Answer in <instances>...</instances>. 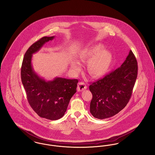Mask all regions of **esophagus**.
<instances>
[{
  "mask_svg": "<svg viewBox=\"0 0 155 155\" xmlns=\"http://www.w3.org/2000/svg\"><path fill=\"white\" fill-rule=\"evenodd\" d=\"M87 88V85L84 82H80L78 85V89L79 91H82Z\"/></svg>",
  "mask_w": 155,
  "mask_h": 155,
  "instance_id": "obj_1",
  "label": "esophagus"
}]
</instances>
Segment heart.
Returning a JSON list of instances; mask_svg holds the SVG:
<instances>
[{"label":"heart","mask_w":155,"mask_h":155,"mask_svg":"<svg viewBox=\"0 0 155 155\" xmlns=\"http://www.w3.org/2000/svg\"><path fill=\"white\" fill-rule=\"evenodd\" d=\"M104 46L101 44L89 46L83 48L78 54V59L81 63H88L87 70L89 73L94 77H101L106 74L110 67L112 53L103 50ZM71 67L75 72H79L81 64L77 61H73Z\"/></svg>","instance_id":"obj_1"}]
</instances>
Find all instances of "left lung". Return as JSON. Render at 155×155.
<instances>
[{
  "mask_svg": "<svg viewBox=\"0 0 155 155\" xmlns=\"http://www.w3.org/2000/svg\"><path fill=\"white\" fill-rule=\"evenodd\" d=\"M130 51L120 67L92 83L90 112L98 119L109 118L123 109L132 95L137 78L138 64Z\"/></svg>",
  "mask_w": 155,
  "mask_h": 155,
  "instance_id": "8db88e82",
  "label": "left lung"
}]
</instances>
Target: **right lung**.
<instances>
[{"label": "right lung", "instance_id": "obj_1", "mask_svg": "<svg viewBox=\"0 0 155 155\" xmlns=\"http://www.w3.org/2000/svg\"><path fill=\"white\" fill-rule=\"evenodd\" d=\"M54 37H42L32 45L24 54L21 68V81L31 107L39 116L51 120L64 116L78 82L77 79L60 77L46 81L34 71L31 64L32 54Z\"/></svg>", "mask_w": 155, "mask_h": 155}]
</instances>
